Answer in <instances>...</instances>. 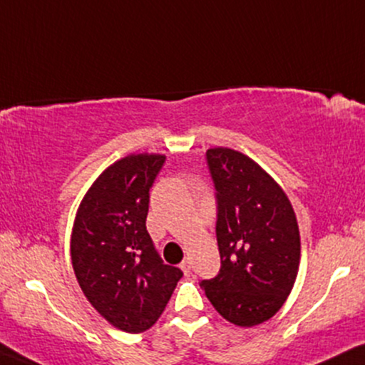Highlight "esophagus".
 <instances>
[{
	"instance_id": "34e87169",
	"label": "esophagus",
	"mask_w": 365,
	"mask_h": 365,
	"mask_svg": "<svg viewBox=\"0 0 365 365\" xmlns=\"http://www.w3.org/2000/svg\"><path fill=\"white\" fill-rule=\"evenodd\" d=\"M181 269H182V272L186 274V276L191 272V262H190V259L182 260V262H181Z\"/></svg>"
}]
</instances>
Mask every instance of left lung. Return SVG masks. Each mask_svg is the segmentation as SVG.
I'll list each match as a JSON object with an SVG mask.
<instances>
[{
  "label": "left lung",
  "instance_id": "left-lung-1",
  "mask_svg": "<svg viewBox=\"0 0 365 365\" xmlns=\"http://www.w3.org/2000/svg\"><path fill=\"white\" fill-rule=\"evenodd\" d=\"M217 196L222 267L200 282L215 309L238 327L272 318L292 289L301 242L286 192L250 157L232 148L206 152Z\"/></svg>",
  "mask_w": 365,
  "mask_h": 365
}]
</instances>
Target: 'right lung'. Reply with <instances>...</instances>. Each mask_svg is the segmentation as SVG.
<instances>
[{
	"instance_id": "1",
	"label": "right lung",
	"mask_w": 365,
	"mask_h": 365,
	"mask_svg": "<svg viewBox=\"0 0 365 365\" xmlns=\"http://www.w3.org/2000/svg\"><path fill=\"white\" fill-rule=\"evenodd\" d=\"M159 154L116 160L81 201L71 237L78 282L111 325L140 334L159 320L182 271L164 264L145 220L150 187L164 165Z\"/></svg>"
}]
</instances>
